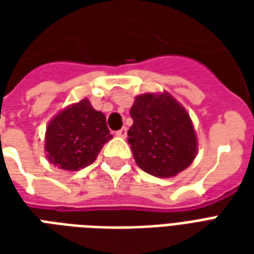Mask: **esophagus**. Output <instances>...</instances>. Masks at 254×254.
I'll list each match as a JSON object with an SVG mask.
<instances>
[{
  "instance_id": "esophagus-1",
  "label": "esophagus",
  "mask_w": 254,
  "mask_h": 254,
  "mask_svg": "<svg viewBox=\"0 0 254 254\" xmlns=\"http://www.w3.org/2000/svg\"><path fill=\"white\" fill-rule=\"evenodd\" d=\"M116 134H117V136H118V137H127V127H121L120 130H117Z\"/></svg>"
}]
</instances>
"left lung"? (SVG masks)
<instances>
[{
  "instance_id": "obj_1",
  "label": "left lung",
  "mask_w": 254,
  "mask_h": 254,
  "mask_svg": "<svg viewBox=\"0 0 254 254\" xmlns=\"http://www.w3.org/2000/svg\"><path fill=\"white\" fill-rule=\"evenodd\" d=\"M130 117L127 141L141 170L170 178L191 165L197 154L194 127L188 111L170 94L138 95Z\"/></svg>"
}]
</instances>
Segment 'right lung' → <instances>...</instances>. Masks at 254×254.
I'll use <instances>...</instances> for the list:
<instances>
[{
  "label": "right lung",
  "instance_id": "add662e5",
  "mask_svg": "<svg viewBox=\"0 0 254 254\" xmlns=\"http://www.w3.org/2000/svg\"><path fill=\"white\" fill-rule=\"evenodd\" d=\"M113 134L103 113L88 99L67 106L49 122L45 137L47 159L57 169L77 171L94 163Z\"/></svg>",
  "mask_w": 254,
  "mask_h": 254
}]
</instances>
